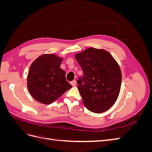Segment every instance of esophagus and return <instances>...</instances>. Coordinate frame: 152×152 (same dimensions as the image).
<instances>
[{
    "label": "esophagus",
    "instance_id": "34e87169",
    "mask_svg": "<svg viewBox=\"0 0 152 152\" xmlns=\"http://www.w3.org/2000/svg\"><path fill=\"white\" fill-rule=\"evenodd\" d=\"M70 84L72 86H76V80H73L72 82H70Z\"/></svg>",
    "mask_w": 152,
    "mask_h": 152
}]
</instances>
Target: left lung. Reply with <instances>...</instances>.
Segmentation results:
<instances>
[{"label": "left lung", "mask_w": 152, "mask_h": 152, "mask_svg": "<svg viewBox=\"0 0 152 152\" xmlns=\"http://www.w3.org/2000/svg\"><path fill=\"white\" fill-rule=\"evenodd\" d=\"M84 75L78 80V89L85 107L96 113L106 112L120 93L122 73L110 53L90 48L75 55Z\"/></svg>", "instance_id": "1"}]
</instances>
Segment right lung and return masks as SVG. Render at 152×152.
<instances>
[{
  "label": "right lung",
  "instance_id": "1",
  "mask_svg": "<svg viewBox=\"0 0 152 152\" xmlns=\"http://www.w3.org/2000/svg\"><path fill=\"white\" fill-rule=\"evenodd\" d=\"M63 58L54 54L41 55L31 63L27 76V87L35 100L48 104L53 103L72 86L60 68Z\"/></svg>",
  "mask_w": 152,
  "mask_h": 152
}]
</instances>
